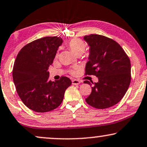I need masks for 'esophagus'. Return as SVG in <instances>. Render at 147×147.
I'll return each instance as SVG.
<instances>
[{
	"label": "esophagus",
	"instance_id": "esophagus-1",
	"mask_svg": "<svg viewBox=\"0 0 147 147\" xmlns=\"http://www.w3.org/2000/svg\"><path fill=\"white\" fill-rule=\"evenodd\" d=\"M81 83V81H79V80H77V79H73L72 81V84L74 85H79V84Z\"/></svg>",
	"mask_w": 147,
	"mask_h": 147
}]
</instances>
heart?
<instances>
[{
	"label": "heart",
	"instance_id": "heart-1",
	"mask_svg": "<svg viewBox=\"0 0 147 147\" xmlns=\"http://www.w3.org/2000/svg\"><path fill=\"white\" fill-rule=\"evenodd\" d=\"M67 46L75 55L82 54L85 52L86 49V45L85 43L79 39H74V40L70 41ZM72 73H75V71H72Z\"/></svg>",
	"mask_w": 147,
	"mask_h": 147
}]
</instances>
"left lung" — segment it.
Masks as SVG:
<instances>
[{"instance_id": "left-lung-1", "label": "left lung", "mask_w": 147, "mask_h": 147, "mask_svg": "<svg viewBox=\"0 0 147 147\" xmlns=\"http://www.w3.org/2000/svg\"><path fill=\"white\" fill-rule=\"evenodd\" d=\"M84 40L89 46L85 75L98 78L97 83L84 81L92 88L86 102L97 109L113 106L123 98L130 85V59L122 47L110 38L91 34Z\"/></svg>"}]
</instances>
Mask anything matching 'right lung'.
Here are the masks:
<instances>
[{"instance_id":"1","label":"right lung","mask_w":147,"mask_h":147,"mask_svg":"<svg viewBox=\"0 0 147 147\" xmlns=\"http://www.w3.org/2000/svg\"><path fill=\"white\" fill-rule=\"evenodd\" d=\"M63 40L45 37L27 44L20 50L13 70V82L23 103L36 112H47L61 104L66 89L71 85L69 78L49 80L50 65Z\"/></svg>"}]
</instances>
